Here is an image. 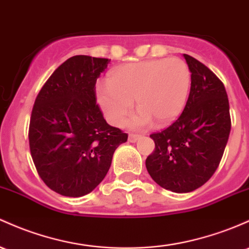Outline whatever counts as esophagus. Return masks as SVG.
<instances>
[{
    "instance_id": "esophagus-1",
    "label": "esophagus",
    "mask_w": 249,
    "mask_h": 249,
    "mask_svg": "<svg viewBox=\"0 0 249 249\" xmlns=\"http://www.w3.org/2000/svg\"><path fill=\"white\" fill-rule=\"evenodd\" d=\"M141 137H142L141 135H133V133H131L129 136V142H131V143H135V142H137Z\"/></svg>"
}]
</instances>
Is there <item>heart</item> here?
I'll return each instance as SVG.
<instances>
[{"mask_svg": "<svg viewBox=\"0 0 249 249\" xmlns=\"http://www.w3.org/2000/svg\"><path fill=\"white\" fill-rule=\"evenodd\" d=\"M191 84L188 65L181 59H152L126 64L112 70L108 83L97 87V99L112 124L122 125L133 108L139 111L130 120L132 129H144L156 120L171 123L181 114Z\"/></svg>", "mask_w": 249, "mask_h": 249, "instance_id": "obj_1", "label": "heart"}]
</instances>
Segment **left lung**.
<instances>
[{
	"label": "left lung",
	"instance_id": "8db88e82",
	"mask_svg": "<svg viewBox=\"0 0 249 249\" xmlns=\"http://www.w3.org/2000/svg\"><path fill=\"white\" fill-rule=\"evenodd\" d=\"M183 56L191 73L187 104L176 122L150 136L155 151L145 160L152 179L178 194L197 189L214 175L231 126L222 81L198 60Z\"/></svg>",
	"mask_w": 249,
	"mask_h": 249
}]
</instances>
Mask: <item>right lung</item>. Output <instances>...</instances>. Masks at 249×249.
<instances>
[{"label":"right lung","instance_id":"obj_1","mask_svg":"<svg viewBox=\"0 0 249 249\" xmlns=\"http://www.w3.org/2000/svg\"><path fill=\"white\" fill-rule=\"evenodd\" d=\"M108 59L75 55L54 71L35 99L29 147L48 188L68 197L87 195L105 178L127 135L111 126L95 98Z\"/></svg>","mask_w":249,"mask_h":249}]
</instances>
